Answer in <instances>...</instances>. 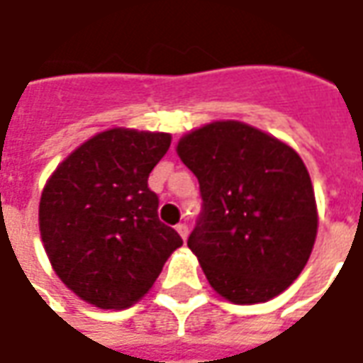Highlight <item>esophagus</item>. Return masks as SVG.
I'll use <instances>...</instances> for the list:
<instances>
[{"mask_svg":"<svg viewBox=\"0 0 363 363\" xmlns=\"http://www.w3.org/2000/svg\"><path fill=\"white\" fill-rule=\"evenodd\" d=\"M177 232L181 234L182 240H186V235H189V225L184 224V222H181V224H177Z\"/></svg>","mask_w":363,"mask_h":363,"instance_id":"1","label":"esophagus"}]
</instances>
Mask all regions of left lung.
<instances>
[{"label": "left lung", "mask_w": 363, "mask_h": 363, "mask_svg": "<svg viewBox=\"0 0 363 363\" xmlns=\"http://www.w3.org/2000/svg\"><path fill=\"white\" fill-rule=\"evenodd\" d=\"M202 208L189 235L208 283L235 305L269 301L298 277L316 238L313 182L301 157L240 121L179 141Z\"/></svg>", "instance_id": "1"}]
</instances>
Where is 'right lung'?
<instances>
[{"mask_svg":"<svg viewBox=\"0 0 363 363\" xmlns=\"http://www.w3.org/2000/svg\"><path fill=\"white\" fill-rule=\"evenodd\" d=\"M171 145L169 133L110 129L58 164L43 190L39 228L60 281L100 308L133 305L181 247L159 220L147 179Z\"/></svg>","mask_w":363,"mask_h":363,"instance_id":"obj_1","label":"right lung"}]
</instances>
